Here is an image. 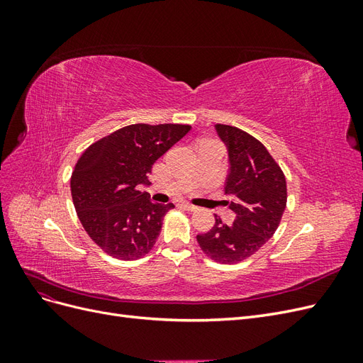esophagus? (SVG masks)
<instances>
[{"mask_svg": "<svg viewBox=\"0 0 363 363\" xmlns=\"http://www.w3.org/2000/svg\"><path fill=\"white\" fill-rule=\"evenodd\" d=\"M182 207L186 208V211H188V212H195L196 211V206H194V204H191L188 201H182Z\"/></svg>", "mask_w": 363, "mask_h": 363, "instance_id": "1", "label": "esophagus"}]
</instances>
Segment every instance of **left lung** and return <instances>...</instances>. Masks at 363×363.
Segmentation results:
<instances>
[{"instance_id":"obj_1","label":"left lung","mask_w":363,"mask_h":363,"mask_svg":"<svg viewBox=\"0 0 363 363\" xmlns=\"http://www.w3.org/2000/svg\"><path fill=\"white\" fill-rule=\"evenodd\" d=\"M228 148L230 171L224 192L236 213L233 224L215 215V224L196 242L204 255L223 265L239 263L255 255L272 238L288 201L286 179L260 140L233 125L216 124Z\"/></svg>"}]
</instances>
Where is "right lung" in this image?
Masks as SVG:
<instances>
[{
	"label": "right lung",
	"mask_w": 363,
	"mask_h": 363,
	"mask_svg": "<svg viewBox=\"0 0 363 363\" xmlns=\"http://www.w3.org/2000/svg\"><path fill=\"white\" fill-rule=\"evenodd\" d=\"M186 124H131L87 147L71 175V195L86 233L108 256L144 257L155 247L172 203L150 201L152 164L188 133Z\"/></svg>",
	"instance_id": "obj_1"
}]
</instances>
